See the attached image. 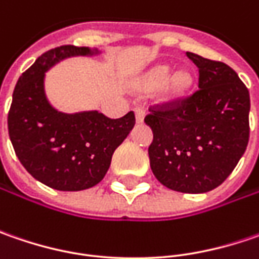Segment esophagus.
I'll return each mask as SVG.
<instances>
[{"instance_id": "34e87169", "label": "esophagus", "mask_w": 259, "mask_h": 259, "mask_svg": "<svg viewBox=\"0 0 259 259\" xmlns=\"http://www.w3.org/2000/svg\"><path fill=\"white\" fill-rule=\"evenodd\" d=\"M134 111H135V119H137V122H138V124L144 122V116H145L144 108H141V106H137Z\"/></svg>"}]
</instances>
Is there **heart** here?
<instances>
[{
  "mask_svg": "<svg viewBox=\"0 0 259 259\" xmlns=\"http://www.w3.org/2000/svg\"><path fill=\"white\" fill-rule=\"evenodd\" d=\"M171 66L158 65L153 67L147 75L140 80L138 88L143 91H153L157 88H161L171 76ZM193 83V77L187 72H179L171 77L165 86V96L168 99H179L182 98Z\"/></svg>",
  "mask_w": 259,
  "mask_h": 259,
  "instance_id": "1",
  "label": "heart"
}]
</instances>
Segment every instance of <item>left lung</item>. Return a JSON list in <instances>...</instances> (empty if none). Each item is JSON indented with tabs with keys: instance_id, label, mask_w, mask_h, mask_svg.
Instances as JSON below:
<instances>
[{
	"instance_id": "left-lung-1",
	"label": "left lung",
	"mask_w": 259,
	"mask_h": 259,
	"mask_svg": "<svg viewBox=\"0 0 259 259\" xmlns=\"http://www.w3.org/2000/svg\"><path fill=\"white\" fill-rule=\"evenodd\" d=\"M199 69V89L155 105L145 116L157 180L182 193L213 190L234 171L249 140V92L232 67L187 52Z\"/></svg>"
}]
</instances>
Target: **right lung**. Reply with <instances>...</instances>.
<instances>
[{
	"mask_svg": "<svg viewBox=\"0 0 259 259\" xmlns=\"http://www.w3.org/2000/svg\"><path fill=\"white\" fill-rule=\"evenodd\" d=\"M89 47L60 46L40 56L20 76L8 112V134L24 168L46 186L77 192L105 177L114 151L134 128L133 111L111 119L98 111L63 114L49 104L46 72L72 56H92Z\"/></svg>",
	"mask_w": 259,
	"mask_h": 259,
	"instance_id": "right-lung-1",
	"label": "right lung"
}]
</instances>
